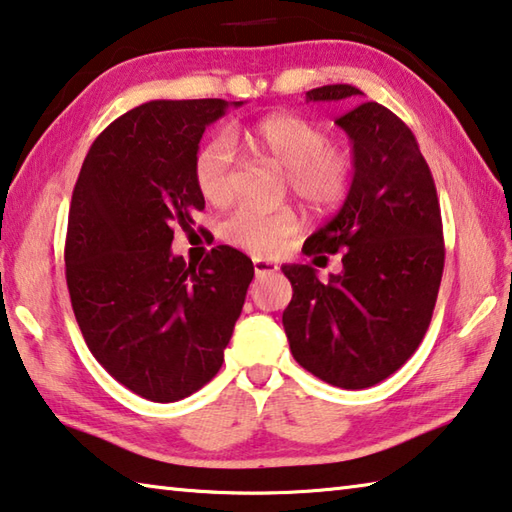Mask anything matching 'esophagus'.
<instances>
[{"instance_id": "1", "label": "esophagus", "mask_w": 512, "mask_h": 512, "mask_svg": "<svg viewBox=\"0 0 512 512\" xmlns=\"http://www.w3.org/2000/svg\"><path fill=\"white\" fill-rule=\"evenodd\" d=\"M253 268H255L257 275H266V273H275L280 266H277L275 262H268V259L255 257V259H253Z\"/></svg>"}]
</instances>
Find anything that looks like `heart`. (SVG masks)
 Returning <instances> with one entry per match:
<instances>
[{
	"label": "heart",
	"mask_w": 512,
	"mask_h": 512,
	"mask_svg": "<svg viewBox=\"0 0 512 512\" xmlns=\"http://www.w3.org/2000/svg\"><path fill=\"white\" fill-rule=\"evenodd\" d=\"M237 133L214 135L194 158V183L207 203L225 205L232 201V169H235ZM250 151L271 160L287 173L291 194L314 212H332L348 196L354 176V155L348 144L329 140L316 121L289 112H275L255 121L241 133ZM298 230V216L291 207L255 210L241 207L223 225V237L232 246L266 257L287 246Z\"/></svg>",
	"instance_id": "heart-1"
}]
</instances>
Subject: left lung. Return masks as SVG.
I'll return each mask as SVG.
<instances>
[{
	"mask_svg": "<svg viewBox=\"0 0 512 512\" xmlns=\"http://www.w3.org/2000/svg\"><path fill=\"white\" fill-rule=\"evenodd\" d=\"M359 94L352 85H323L307 101ZM336 124L352 142V187L302 250L325 264V253H341L343 271L320 282L314 266H282L293 287L282 325L302 368L359 391L391 377L418 350L436 307L445 241L436 185L411 128L375 101L343 112Z\"/></svg>",
	"mask_w": 512,
	"mask_h": 512,
	"instance_id": "left-lung-1",
	"label": "left lung"
}]
</instances>
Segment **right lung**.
Segmentation results:
<instances>
[{
  "label": "right lung",
  "mask_w": 512,
  "mask_h": 512,
  "mask_svg": "<svg viewBox=\"0 0 512 512\" xmlns=\"http://www.w3.org/2000/svg\"><path fill=\"white\" fill-rule=\"evenodd\" d=\"M241 101H149L92 142L69 205L65 277L83 339L119 384L151 402L203 388L244 307L253 262L216 246L201 266L171 253L205 198L194 158L205 128Z\"/></svg>",
  "instance_id": "add662e5"
}]
</instances>
